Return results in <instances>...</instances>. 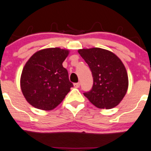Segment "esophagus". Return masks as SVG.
I'll return each instance as SVG.
<instances>
[{
	"label": "esophagus",
	"mask_w": 151,
	"mask_h": 151,
	"mask_svg": "<svg viewBox=\"0 0 151 151\" xmlns=\"http://www.w3.org/2000/svg\"><path fill=\"white\" fill-rule=\"evenodd\" d=\"M73 85L76 88H78L80 86V83H75Z\"/></svg>",
	"instance_id": "esophagus-1"
}]
</instances>
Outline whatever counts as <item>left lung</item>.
<instances>
[{
  "instance_id": "left-lung-1",
  "label": "left lung",
  "mask_w": 151,
  "mask_h": 151,
  "mask_svg": "<svg viewBox=\"0 0 151 151\" xmlns=\"http://www.w3.org/2000/svg\"><path fill=\"white\" fill-rule=\"evenodd\" d=\"M92 71L93 86L84 96L99 109L117 106L126 95L128 87V73L120 58L100 47L78 50Z\"/></svg>"
}]
</instances>
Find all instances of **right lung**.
<instances>
[{
  "label": "right lung",
  "instance_id": "obj_1",
  "mask_svg": "<svg viewBox=\"0 0 151 151\" xmlns=\"http://www.w3.org/2000/svg\"><path fill=\"white\" fill-rule=\"evenodd\" d=\"M67 49L50 47L38 50L25 63L20 88L25 100L38 109L50 111L59 105L73 85L62 65Z\"/></svg>",
  "mask_w": 151,
  "mask_h": 151
}]
</instances>
